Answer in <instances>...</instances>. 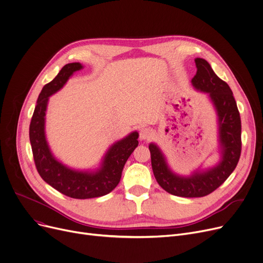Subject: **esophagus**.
I'll use <instances>...</instances> for the list:
<instances>
[{
  "label": "esophagus",
  "instance_id": "1",
  "mask_svg": "<svg viewBox=\"0 0 263 263\" xmlns=\"http://www.w3.org/2000/svg\"><path fill=\"white\" fill-rule=\"evenodd\" d=\"M150 136H151V133L148 128L140 129V140L141 141H146V140L150 139Z\"/></svg>",
  "mask_w": 263,
  "mask_h": 263
}]
</instances>
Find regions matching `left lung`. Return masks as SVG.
<instances>
[{
    "label": "left lung",
    "mask_w": 263,
    "mask_h": 263,
    "mask_svg": "<svg viewBox=\"0 0 263 263\" xmlns=\"http://www.w3.org/2000/svg\"><path fill=\"white\" fill-rule=\"evenodd\" d=\"M197 72L192 79V86L206 93L216 113L217 153L219 159L209 167L200 166L189 175L173 171L166 156L156 144L150 143L151 165L160 186L170 194L180 197H202L210 194L236 168L241 155V119L237 102L226 82L220 80L210 64L203 59H195Z\"/></svg>",
    "instance_id": "left-lung-1"
}]
</instances>
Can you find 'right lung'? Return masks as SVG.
Instances as JSON below:
<instances>
[{
	"instance_id": "add662e5",
	"label": "right lung",
	"mask_w": 263,
	"mask_h": 263,
	"mask_svg": "<svg viewBox=\"0 0 263 263\" xmlns=\"http://www.w3.org/2000/svg\"><path fill=\"white\" fill-rule=\"evenodd\" d=\"M84 68L80 63L65 65L39 93L30 124V142L36 168L44 180L62 194L77 199L100 197L112 192L120 181L124 164L139 145V132L133 131L113 143L95 168L68 166L52 153L46 134L49 98L61 90L74 72Z\"/></svg>"
}]
</instances>
